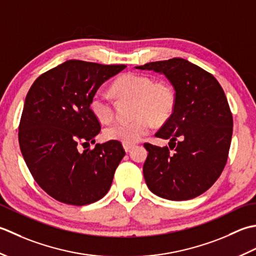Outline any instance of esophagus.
<instances>
[{
	"instance_id": "esophagus-1",
	"label": "esophagus",
	"mask_w": 256,
	"mask_h": 256,
	"mask_svg": "<svg viewBox=\"0 0 256 256\" xmlns=\"http://www.w3.org/2000/svg\"><path fill=\"white\" fill-rule=\"evenodd\" d=\"M134 148V144H124V149L126 152H130V150Z\"/></svg>"
}]
</instances>
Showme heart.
<instances>
[{
  "label": "heart",
  "instance_id": "b5f03b06",
  "mask_svg": "<svg viewBox=\"0 0 256 256\" xmlns=\"http://www.w3.org/2000/svg\"><path fill=\"white\" fill-rule=\"evenodd\" d=\"M118 98L132 99V116L129 122H116L104 130V137L109 142L134 144L150 132L156 122L169 118L174 108L176 95L170 85L154 82L147 75L127 72L118 77L112 86ZM90 110L99 122L108 124L114 118V107L109 98L97 92L90 99Z\"/></svg>",
  "mask_w": 256,
  "mask_h": 256
}]
</instances>
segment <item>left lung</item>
Instances as JSON below:
<instances>
[{"label": "left lung", "instance_id": "8db88e82", "mask_svg": "<svg viewBox=\"0 0 256 256\" xmlns=\"http://www.w3.org/2000/svg\"><path fill=\"white\" fill-rule=\"evenodd\" d=\"M134 68L164 75L176 92L171 116L156 134L169 139L174 152L168 147L144 144L146 184L152 194L166 200L194 199L212 186L226 164L233 118L226 94L210 72L184 58Z\"/></svg>", "mask_w": 256, "mask_h": 256}]
</instances>
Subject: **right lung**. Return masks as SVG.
<instances>
[{"instance_id":"add662e5","label":"right lung","mask_w":256,"mask_h":256,"mask_svg":"<svg viewBox=\"0 0 256 256\" xmlns=\"http://www.w3.org/2000/svg\"><path fill=\"white\" fill-rule=\"evenodd\" d=\"M126 65H102L77 60L44 72L26 95L18 142L26 166L46 194L66 204L85 206L105 196L114 171L126 154L118 142H95L100 132L90 99Z\"/></svg>"}]
</instances>
